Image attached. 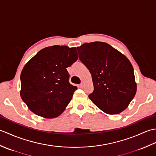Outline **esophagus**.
Returning a JSON list of instances; mask_svg holds the SVG:
<instances>
[{"instance_id":"34e87169","label":"esophagus","mask_w":156,"mask_h":156,"mask_svg":"<svg viewBox=\"0 0 156 156\" xmlns=\"http://www.w3.org/2000/svg\"><path fill=\"white\" fill-rule=\"evenodd\" d=\"M84 85V83L83 82H81V84H80V85H79V87H80V88H83Z\"/></svg>"}]
</instances>
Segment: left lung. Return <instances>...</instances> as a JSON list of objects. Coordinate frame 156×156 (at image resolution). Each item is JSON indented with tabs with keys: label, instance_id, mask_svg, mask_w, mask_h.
<instances>
[{
	"label": "left lung",
	"instance_id": "left-lung-1",
	"mask_svg": "<svg viewBox=\"0 0 156 156\" xmlns=\"http://www.w3.org/2000/svg\"><path fill=\"white\" fill-rule=\"evenodd\" d=\"M77 49L79 59L92 76L94 90L89 98L107 114L124 111L137 91L130 61L107 43H86Z\"/></svg>",
	"mask_w": 156,
	"mask_h": 156
}]
</instances>
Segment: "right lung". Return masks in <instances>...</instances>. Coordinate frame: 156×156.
I'll list each match as a JSON object with an SVG mask.
<instances>
[{"instance_id": "obj_1", "label": "right lung", "mask_w": 156, "mask_h": 156, "mask_svg": "<svg viewBox=\"0 0 156 156\" xmlns=\"http://www.w3.org/2000/svg\"><path fill=\"white\" fill-rule=\"evenodd\" d=\"M77 59L76 48L54 45L41 49L25 64L20 94L29 110L48 119L64 112L77 89L69 82L66 68Z\"/></svg>"}]
</instances>
